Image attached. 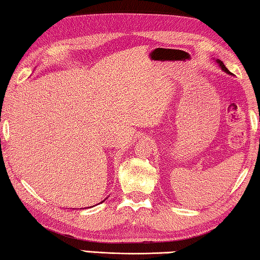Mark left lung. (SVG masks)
<instances>
[{"instance_id": "1", "label": "left lung", "mask_w": 260, "mask_h": 260, "mask_svg": "<svg viewBox=\"0 0 260 260\" xmlns=\"http://www.w3.org/2000/svg\"><path fill=\"white\" fill-rule=\"evenodd\" d=\"M216 62H218V64H219V67L221 68V70H223L224 72H227V74H228V75H232V74H231V71H229V70L227 69V68H226V67H224V64H223V63H222V62H221V61H220V59H216Z\"/></svg>"}]
</instances>
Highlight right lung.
<instances>
[{"label":"right lung","instance_id":"1","mask_svg":"<svg viewBox=\"0 0 260 260\" xmlns=\"http://www.w3.org/2000/svg\"><path fill=\"white\" fill-rule=\"evenodd\" d=\"M101 203H102V202H101Z\"/></svg>","mask_w":260,"mask_h":260}]
</instances>
